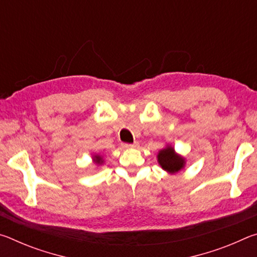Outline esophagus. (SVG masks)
Listing matches in <instances>:
<instances>
[{
  "mask_svg": "<svg viewBox=\"0 0 257 257\" xmlns=\"http://www.w3.org/2000/svg\"><path fill=\"white\" fill-rule=\"evenodd\" d=\"M137 146H138V143H134V144H128V143H123V144H122V147H124V149H136Z\"/></svg>",
  "mask_w": 257,
  "mask_h": 257,
  "instance_id": "1",
  "label": "esophagus"
}]
</instances>
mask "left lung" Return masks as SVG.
Returning a JSON list of instances; mask_svg holds the SVG:
<instances>
[{
  "label": "left lung",
  "mask_w": 257,
  "mask_h": 257,
  "mask_svg": "<svg viewBox=\"0 0 257 257\" xmlns=\"http://www.w3.org/2000/svg\"><path fill=\"white\" fill-rule=\"evenodd\" d=\"M158 162L163 170L173 175V173L179 172L181 169H184L186 160L179 154H177L172 146L168 145L165 149L159 152Z\"/></svg>",
  "instance_id": "1"
}]
</instances>
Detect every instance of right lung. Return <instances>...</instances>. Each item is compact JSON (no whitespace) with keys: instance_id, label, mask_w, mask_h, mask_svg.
Segmentation results:
<instances>
[{"instance_id":"add662e5","label":"right lung","mask_w":257,"mask_h":257,"mask_svg":"<svg viewBox=\"0 0 257 257\" xmlns=\"http://www.w3.org/2000/svg\"><path fill=\"white\" fill-rule=\"evenodd\" d=\"M93 160H94V162L96 163V164H102L103 163V159H102V156H99V155H94L93 156Z\"/></svg>"}]
</instances>
